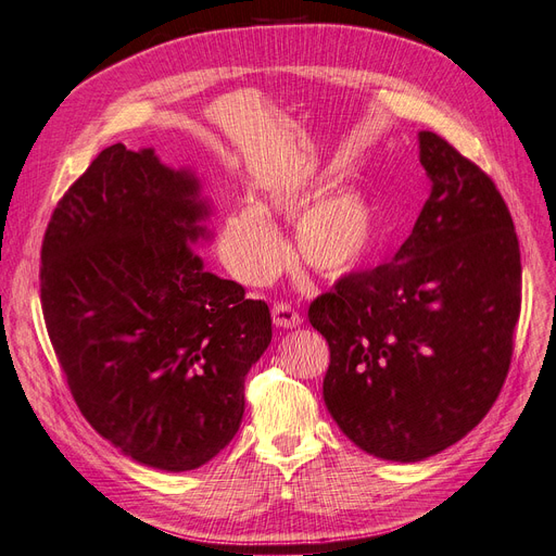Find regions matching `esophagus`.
I'll list each match as a JSON object with an SVG mask.
<instances>
[{
    "instance_id": "esophagus-1",
    "label": "esophagus",
    "mask_w": 556,
    "mask_h": 556,
    "mask_svg": "<svg viewBox=\"0 0 556 556\" xmlns=\"http://www.w3.org/2000/svg\"><path fill=\"white\" fill-rule=\"evenodd\" d=\"M271 315H274V325L280 329H296L301 325V315L288 304H276Z\"/></svg>"
}]
</instances>
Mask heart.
Returning <instances> with one entry per match:
<instances>
[{
	"label": "heart",
	"instance_id": "b5f03b06",
	"mask_svg": "<svg viewBox=\"0 0 556 556\" xmlns=\"http://www.w3.org/2000/svg\"><path fill=\"white\" fill-rule=\"evenodd\" d=\"M323 190L325 182H271L255 204L229 208L217 227V255L227 271L243 285L271 282L288 262V248L267 217L292 220L294 215L292 248L299 262L327 278L357 271L378 243L376 208L355 188L315 200Z\"/></svg>",
	"mask_w": 556,
	"mask_h": 556
}]
</instances>
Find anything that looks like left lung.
<instances>
[{"instance_id":"8db88e82","label":"left lung","mask_w":556,"mask_h":556,"mask_svg":"<svg viewBox=\"0 0 556 556\" xmlns=\"http://www.w3.org/2000/svg\"><path fill=\"white\" fill-rule=\"evenodd\" d=\"M431 192L392 262L339 280L308 319L331 352L325 403L348 439L422 462L490 413L508 376L521 264L496 185L433 131H419Z\"/></svg>"}]
</instances>
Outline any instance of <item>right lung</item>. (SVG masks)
<instances>
[{"label":"right lung","mask_w":556,"mask_h":556,"mask_svg":"<svg viewBox=\"0 0 556 556\" xmlns=\"http://www.w3.org/2000/svg\"><path fill=\"white\" fill-rule=\"evenodd\" d=\"M213 201L190 166L109 146L50 217L41 306L88 422L129 459L192 470L229 445L271 313L211 274Z\"/></svg>","instance_id":"right-lung-1"}]
</instances>
